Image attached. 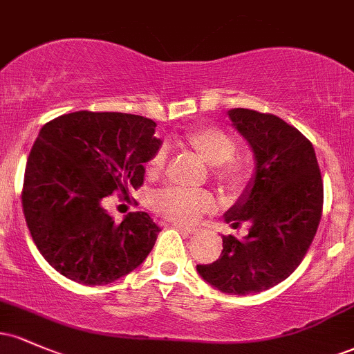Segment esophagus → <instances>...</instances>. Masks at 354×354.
Masks as SVG:
<instances>
[{
  "label": "esophagus",
  "instance_id": "esophagus-1",
  "mask_svg": "<svg viewBox=\"0 0 354 354\" xmlns=\"http://www.w3.org/2000/svg\"><path fill=\"white\" fill-rule=\"evenodd\" d=\"M174 228H176L178 231H181V233H185V234H193V233H196V228H191V226H183V225H174Z\"/></svg>",
  "mask_w": 354,
  "mask_h": 354
}]
</instances>
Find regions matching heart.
Segmentation results:
<instances>
[{
	"label": "heart",
	"instance_id": "heart-1",
	"mask_svg": "<svg viewBox=\"0 0 354 354\" xmlns=\"http://www.w3.org/2000/svg\"><path fill=\"white\" fill-rule=\"evenodd\" d=\"M183 143L193 149L206 165L213 166V176L223 188L238 189L245 181V168L234 158L238 143L233 136L218 126H203L191 129L183 136ZM166 153L158 149L146 163V174L160 176L165 168ZM151 206L158 214L176 223H193L214 206V200L206 191L165 188L153 194Z\"/></svg>",
	"mask_w": 354,
	"mask_h": 354
}]
</instances>
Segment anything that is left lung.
Segmentation results:
<instances>
[{"label":"left lung","mask_w":354,"mask_h":354,"mask_svg":"<svg viewBox=\"0 0 354 354\" xmlns=\"http://www.w3.org/2000/svg\"><path fill=\"white\" fill-rule=\"evenodd\" d=\"M230 118L253 148L256 174L226 223L250 231L223 236L221 256L196 270L223 293L245 296L284 281L303 261L323 213V180L311 141L295 126L245 108Z\"/></svg>","instance_id":"1"}]
</instances>
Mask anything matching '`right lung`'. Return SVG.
<instances>
[{
	"label": "right lung",
	"mask_w": 354,
	"mask_h": 354,
	"mask_svg": "<svg viewBox=\"0 0 354 354\" xmlns=\"http://www.w3.org/2000/svg\"><path fill=\"white\" fill-rule=\"evenodd\" d=\"M156 123L126 113L75 111L48 121L28 156L21 191L28 230L43 258L76 283L108 284L153 250L160 226L145 211L118 223L103 208L115 191L143 185L160 149Z\"/></svg>",
	"instance_id": "add662e5"
}]
</instances>
